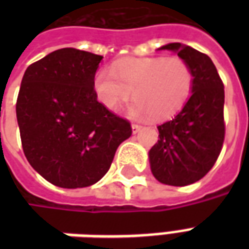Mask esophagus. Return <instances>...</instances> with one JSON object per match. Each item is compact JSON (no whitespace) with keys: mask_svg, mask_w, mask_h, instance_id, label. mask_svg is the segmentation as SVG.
<instances>
[{"mask_svg":"<svg viewBox=\"0 0 249 249\" xmlns=\"http://www.w3.org/2000/svg\"><path fill=\"white\" fill-rule=\"evenodd\" d=\"M141 129H142V126H141V125L132 124V133H133V135H136V133H139V132H140Z\"/></svg>","mask_w":249,"mask_h":249,"instance_id":"esophagus-1","label":"esophagus"}]
</instances>
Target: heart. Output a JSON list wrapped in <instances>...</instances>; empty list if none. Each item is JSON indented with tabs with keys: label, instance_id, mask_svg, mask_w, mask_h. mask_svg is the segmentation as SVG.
Returning a JSON list of instances; mask_svg holds the SVG:
<instances>
[{
	"label": "heart",
	"instance_id": "obj_1",
	"mask_svg": "<svg viewBox=\"0 0 249 249\" xmlns=\"http://www.w3.org/2000/svg\"><path fill=\"white\" fill-rule=\"evenodd\" d=\"M192 88V68L176 56L124 58L93 77V92L104 108L117 112L133 96L129 113L139 119L172 117L187 104Z\"/></svg>",
	"mask_w": 249,
	"mask_h": 249
}]
</instances>
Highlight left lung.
I'll return each instance as SVG.
<instances>
[{"label":"left lung","instance_id":"8db88e82","mask_svg":"<svg viewBox=\"0 0 249 249\" xmlns=\"http://www.w3.org/2000/svg\"><path fill=\"white\" fill-rule=\"evenodd\" d=\"M157 51L178 53L193 71L187 104L172 120L159 125V140L148 153L153 176L162 184L184 187L198 181L213 167L223 146L224 85L207 54L180 42Z\"/></svg>","mask_w":249,"mask_h":249}]
</instances>
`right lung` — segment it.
Returning a JSON list of instances; mask_svg holds the SVG:
<instances>
[{"label": "right lung", "instance_id": "obj_1", "mask_svg": "<svg viewBox=\"0 0 249 249\" xmlns=\"http://www.w3.org/2000/svg\"><path fill=\"white\" fill-rule=\"evenodd\" d=\"M103 56L74 48L28 66L16 113L22 149L46 181L76 189L104 178L130 124L98 103L93 77Z\"/></svg>", "mask_w": 249, "mask_h": 249}]
</instances>
